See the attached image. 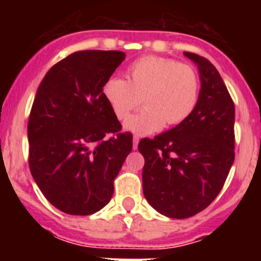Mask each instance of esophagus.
I'll return each mask as SVG.
<instances>
[{
    "label": "esophagus",
    "instance_id": "1",
    "mask_svg": "<svg viewBox=\"0 0 261 261\" xmlns=\"http://www.w3.org/2000/svg\"><path fill=\"white\" fill-rule=\"evenodd\" d=\"M138 141H140V138L137 137V136H135V137H133V149H137L138 147Z\"/></svg>",
    "mask_w": 261,
    "mask_h": 261
}]
</instances>
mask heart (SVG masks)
<instances>
[{
  "label": "heart",
  "mask_w": 261,
  "mask_h": 261,
  "mask_svg": "<svg viewBox=\"0 0 261 261\" xmlns=\"http://www.w3.org/2000/svg\"><path fill=\"white\" fill-rule=\"evenodd\" d=\"M200 82L192 66L176 60L147 56L129 66L128 81L111 77L103 86V96L119 120H124L142 103L124 126L136 135H149L183 123L199 102Z\"/></svg>",
  "instance_id": "obj_1"
}]
</instances>
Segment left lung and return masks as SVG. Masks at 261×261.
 Masks as SVG:
<instances>
[{"mask_svg":"<svg viewBox=\"0 0 261 261\" xmlns=\"http://www.w3.org/2000/svg\"><path fill=\"white\" fill-rule=\"evenodd\" d=\"M197 64L199 102L183 123L153 140L142 138V190L147 202L170 218L204 211L222 190L234 163L235 107L216 66L184 52Z\"/></svg>","mask_w":261,"mask_h":261,"instance_id":"8db88e82","label":"left lung"}]
</instances>
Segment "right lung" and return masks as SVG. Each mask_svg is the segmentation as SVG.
Returning a JSON list of instances; mask_svg holds the SVG:
<instances>
[{
    "label": "right lung",
    "mask_w": 261,
    "mask_h": 261,
    "mask_svg": "<svg viewBox=\"0 0 261 261\" xmlns=\"http://www.w3.org/2000/svg\"><path fill=\"white\" fill-rule=\"evenodd\" d=\"M125 59L120 50H80L59 61L39 85L30 114L29 165L45 199L71 216L105 208L132 151V133L103 96Z\"/></svg>",
    "instance_id": "obj_1"
}]
</instances>
